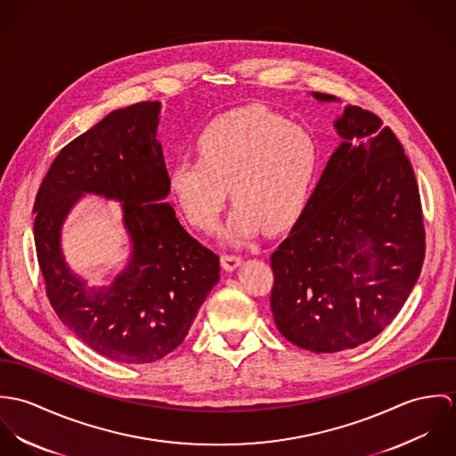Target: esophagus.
Segmentation results:
<instances>
[{"label": "esophagus", "mask_w": 456, "mask_h": 456, "mask_svg": "<svg viewBox=\"0 0 456 456\" xmlns=\"http://www.w3.org/2000/svg\"><path fill=\"white\" fill-rule=\"evenodd\" d=\"M240 263H242V258L237 256V255H224V256H221V265H223V268L228 270V272H232V270H235L237 266H240Z\"/></svg>", "instance_id": "34e87169"}]
</instances>
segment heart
Returning a JSON list of instances; mask_svg holds the SVG:
<instances>
[{
  "label": "heart",
  "mask_w": 456,
  "mask_h": 456,
  "mask_svg": "<svg viewBox=\"0 0 456 456\" xmlns=\"http://www.w3.org/2000/svg\"><path fill=\"white\" fill-rule=\"evenodd\" d=\"M198 159H179L168 186L200 232L217 224L228 186L235 207L223 239L244 244L265 224L279 230L307 205L320 168V143L304 125L249 105L212 119L195 140Z\"/></svg>",
  "instance_id": "obj_1"
}]
</instances>
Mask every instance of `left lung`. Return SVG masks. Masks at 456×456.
<instances>
[{
  "instance_id": "1",
  "label": "left lung",
  "mask_w": 456,
  "mask_h": 456,
  "mask_svg": "<svg viewBox=\"0 0 456 456\" xmlns=\"http://www.w3.org/2000/svg\"><path fill=\"white\" fill-rule=\"evenodd\" d=\"M381 125L369 110L344 109L333 123L342 142L270 256L273 322L289 342L313 353L351 349L379 335L421 272L418 183L402 143Z\"/></svg>"
}]
</instances>
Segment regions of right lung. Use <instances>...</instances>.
<instances>
[{
	"label": "right lung",
	"instance_id": "right-lung-1",
	"mask_svg": "<svg viewBox=\"0 0 456 456\" xmlns=\"http://www.w3.org/2000/svg\"><path fill=\"white\" fill-rule=\"evenodd\" d=\"M159 110V102L134 103L71 140L33 207L37 256L56 314L93 351L133 365L174 351L219 281V256L165 201L170 186L156 140ZM86 192L118 199L131 237V261L110 287H87L61 251L65 216Z\"/></svg>",
	"mask_w": 456,
	"mask_h": 456
}]
</instances>
